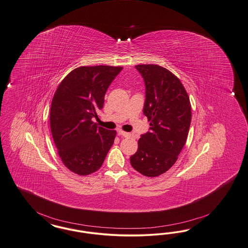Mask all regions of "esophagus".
I'll return each instance as SVG.
<instances>
[{"instance_id":"obj_1","label":"esophagus","mask_w":248,"mask_h":248,"mask_svg":"<svg viewBox=\"0 0 248 248\" xmlns=\"http://www.w3.org/2000/svg\"><path fill=\"white\" fill-rule=\"evenodd\" d=\"M118 135H119L120 137H130V134L127 133V132H124V131H123V130H119L118 131Z\"/></svg>"}]
</instances>
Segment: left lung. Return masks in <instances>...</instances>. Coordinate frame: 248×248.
Here are the masks:
<instances>
[{
  "instance_id": "obj_1",
  "label": "left lung",
  "mask_w": 248,
  "mask_h": 248,
  "mask_svg": "<svg viewBox=\"0 0 248 248\" xmlns=\"http://www.w3.org/2000/svg\"><path fill=\"white\" fill-rule=\"evenodd\" d=\"M144 78V114L150 122V132L138 140L132 167L145 177L160 176L178 160L188 138L191 105L180 78L154 64L137 65Z\"/></svg>"
}]
</instances>
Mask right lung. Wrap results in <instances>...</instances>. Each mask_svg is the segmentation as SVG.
<instances>
[{
    "instance_id": "obj_1",
    "label": "right lung",
    "mask_w": 248,
    "mask_h": 248,
    "mask_svg": "<svg viewBox=\"0 0 248 248\" xmlns=\"http://www.w3.org/2000/svg\"><path fill=\"white\" fill-rule=\"evenodd\" d=\"M123 67L82 66L60 82L50 108V128L61 161L79 176L98 170L116 137L93 121L104 95Z\"/></svg>"
}]
</instances>
